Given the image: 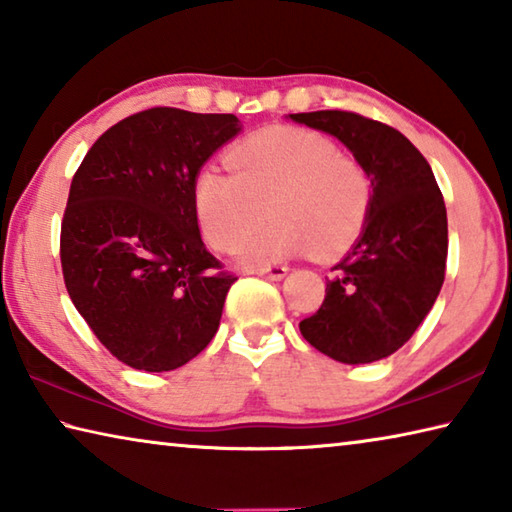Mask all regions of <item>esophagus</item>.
Instances as JSON below:
<instances>
[{"mask_svg":"<svg viewBox=\"0 0 512 512\" xmlns=\"http://www.w3.org/2000/svg\"><path fill=\"white\" fill-rule=\"evenodd\" d=\"M287 271H289V266H282V264H273V266H262V268H257V275H266L268 280H282L284 275H287Z\"/></svg>","mask_w":512,"mask_h":512,"instance_id":"34e87169","label":"esophagus"}]
</instances>
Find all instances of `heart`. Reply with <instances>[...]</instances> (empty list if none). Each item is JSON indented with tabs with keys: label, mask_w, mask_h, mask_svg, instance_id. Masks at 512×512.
Returning a JSON list of instances; mask_svg holds the SVG:
<instances>
[{
	"label": "heart",
	"mask_w": 512,
	"mask_h": 512,
	"mask_svg": "<svg viewBox=\"0 0 512 512\" xmlns=\"http://www.w3.org/2000/svg\"><path fill=\"white\" fill-rule=\"evenodd\" d=\"M232 173L203 167L194 178V205L210 244L237 253L268 214L273 221L248 248L250 264L314 250L336 257L366 228L372 176L332 137L293 126H268L225 153Z\"/></svg>",
	"instance_id": "b5f03b06"
}]
</instances>
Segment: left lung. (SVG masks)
<instances>
[{
  "label": "left lung",
  "instance_id": "1",
  "mask_svg": "<svg viewBox=\"0 0 512 512\" xmlns=\"http://www.w3.org/2000/svg\"><path fill=\"white\" fill-rule=\"evenodd\" d=\"M293 121L339 137L372 176V207L354 248L327 277L325 300L300 320L309 345L341 363H372L402 348L445 282L447 210L424 155L395 131L350 110Z\"/></svg>",
  "mask_w": 512,
  "mask_h": 512
}]
</instances>
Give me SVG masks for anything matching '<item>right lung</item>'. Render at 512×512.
<instances>
[{"instance_id": "add662e5", "label": "right lung", "mask_w": 512, "mask_h": 512, "mask_svg": "<svg viewBox=\"0 0 512 512\" xmlns=\"http://www.w3.org/2000/svg\"><path fill=\"white\" fill-rule=\"evenodd\" d=\"M239 133L235 115L149 108L85 155L60 223L69 298L112 357L167 372L201 354L237 277L205 248L194 178Z\"/></svg>"}]
</instances>
